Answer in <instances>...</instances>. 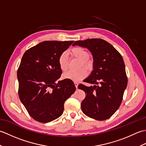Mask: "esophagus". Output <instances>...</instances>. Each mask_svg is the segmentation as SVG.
<instances>
[{"mask_svg": "<svg viewBox=\"0 0 146 146\" xmlns=\"http://www.w3.org/2000/svg\"><path fill=\"white\" fill-rule=\"evenodd\" d=\"M74 84H75V86H76V88H78V82H74Z\"/></svg>", "mask_w": 146, "mask_h": 146, "instance_id": "34e87169", "label": "esophagus"}]
</instances>
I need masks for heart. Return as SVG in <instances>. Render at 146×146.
<instances>
[{"mask_svg": "<svg viewBox=\"0 0 146 146\" xmlns=\"http://www.w3.org/2000/svg\"><path fill=\"white\" fill-rule=\"evenodd\" d=\"M71 54L74 57H76L80 60V63L79 67H82L83 66L88 69H90L93 66V62L88 58L89 54L88 51L85 49L80 47H76L71 49L70 51ZM58 66L60 70L65 72L68 70V58L66 52L61 53L58 60ZM88 75V71L85 68H82L76 71H70L68 72L64 73L63 75V78L65 79H68L72 81H80V80L84 79Z\"/></svg>", "mask_w": 146, "mask_h": 146, "instance_id": "obj_1", "label": "heart"}]
</instances>
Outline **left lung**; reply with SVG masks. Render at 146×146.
Instances as JSON below:
<instances>
[{"mask_svg": "<svg viewBox=\"0 0 146 146\" xmlns=\"http://www.w3.org/2000/svg\"><path fill=\"white\" fill-rule=\"evenodd\" d=\"M86 48L94 58V70L86 83L94 84L78 86L85 92L81 104L83 112L97 120H105L112 115L122 103L127 85L125 64L122 56L109 42L102 39L76 41L73 46Z\"/></svg>", "mask_w": 146, "mask_h": 146, "instance_id": "1", "label": "left lung"}]
</instances>
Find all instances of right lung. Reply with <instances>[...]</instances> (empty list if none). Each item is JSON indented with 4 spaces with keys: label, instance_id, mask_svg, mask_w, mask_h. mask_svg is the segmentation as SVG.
<instances>
[{
    "label": "right lung",
    "instance_id": "right-lung-1",
    "mask_svg": "<svg viewBox=\"0 0 146 146\" xmlns=\"http://www.w3.org/2000/svg\"><path fill=\"white\" fill-rule=\"evenodd\" d=\"M74 41H45L24 52L17 70L19 97L27 112L41 123L51 122L63 113L64 104L75 92L72 80L60 78V55Z\"/></svg>",
    "mask_w": 146,
    "mask_h": 146
}]
</instances>
